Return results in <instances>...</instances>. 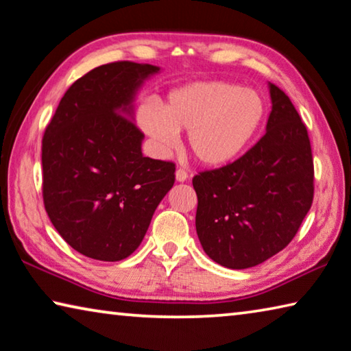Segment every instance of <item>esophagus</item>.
Returning a JSON list of instances; mask_svg holds the SVG:
<instances>
[{
    "label": "esophagus",
    "instance_id": "obj_1",
    "mask_svg": "<svg viewBox=\"0 0 351 351\" xmlns=\"http://www.w3.org/2000/svg\"><path fill=\"white\" fill-rule=\"evenodd\" d=\"M175 176H176V181H178V182H184V181L187 180L189 175H187V171H186L184 169H178Z\"/></svg>",
    "mask_w": 351,
    "mask_h": 351
}]
</instances>
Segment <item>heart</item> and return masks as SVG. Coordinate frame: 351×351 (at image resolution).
I'll use <instances>...</instances> for the list:
<instances>
[{
	"instance_id": "obj_1",
	"label": "heart",
	"mask_w": 351,
	"mask_h": 351,
	"mask_svg": "<svg viewBox=\"0 0 351 351\" xmlns=\"http://www.w3.org/2000/svg\"><path fill=\"white\" fill-rule=\"evenodd\" d=\"M264 115L258 93L223 81L193 82L176 88L160 110L138 109V123L162 152L175 148L178 132L189 131V148L204 165H223L242 153Z\"/></svg>"
}]
</instances>
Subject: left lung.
Masks as SVG:
<instances>
[{"mask_svg": "<svg viewBox=\"0 0 351 351\" xmlns=\"http://www.w3.org/2000/svg\"><path fill=\"white\" fill-rule=\"evenodd\" d=\"M265 134L234 162L193 176L197 234L228 269H248L295 237L314 198V162L304 123L285 92L269 84Z\"/></svg>", "mask_w": 351, "mask_h": 351, "instance_id": "left-lung-1", "label": "left lung"}]
</instances>
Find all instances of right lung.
<instances>
[{"mask_svg": "<svg viewBox=\"0 0 351 351\" xmlns=\"http://www.w3.org/2000/svg\"><path fill=\"white\" fill-rule=\"evenodd\" d=\"M159 66L120 60L70 86L42 141L43 203L77 253L115 263L134 253L173 187L175 164L142 154L136 93Z\"/></svg>", "mask_w": 351, "mask_h": 351, "instance_id": "right-lung-1", "label": "right lung"}]
</instances>
